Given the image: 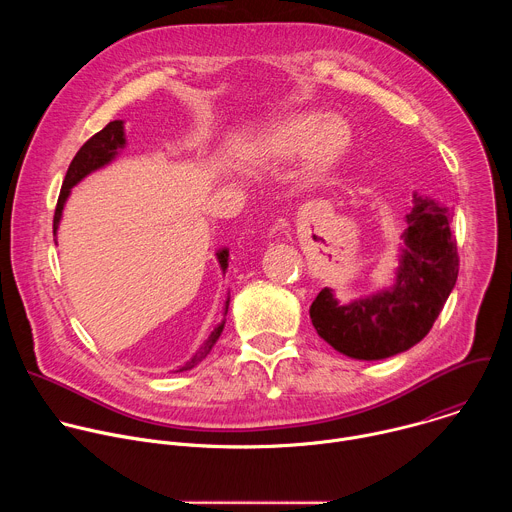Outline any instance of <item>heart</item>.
<instances>
[{"label": "heart", "mask_w": 512, "mask_h": 512, "mask_svg": "<svg viewBox=\"0 0 512 512\" xmlns=\"http://www.w3.org/2000/svg\"><path fill=\"white\" fill-rule=\"evenodd\" d=\"M350 145L352 129L340 115L298 111L273 121L255 141L251 156L281 164L302 154L304 170L310 176H324L340 164Z\"/></svg>", "instance_id": "b5f03b06"}]
</instances>
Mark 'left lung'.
Masks as SVG:
<instances>
[{
	"label": "left lung",
	"instance_id": "left-lung-1",
	"mask_svg": "<svg viewBox=\"0 0 512 512\" xmlns=\"http://www.w3.org/2000/svg\"><path fill=\"white\" fill-rule=\"evenodd\" d=\"M450 223L448 206L413 194L395 285L346 306L324 287L310 306L316 332L334 350L358 360L387 358L423 340L460 271Z\"/></svg>",
	"mask_w": 512,
	"mask_h": 512
}]
</instances>
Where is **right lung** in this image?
<instances>
[{
    "mask_svg": "<svg viewBox=\"0 0 512 512\" xmlns=\"http://www.w3.org/2000/svg\"><path fill=\"white\" fill-rule=\"evenodd\" d=\"M125 145V133H123V121H111L107 123L99 133H95L83 148L77 152V156L72 158L68 170H66V176H64V182H62V188H60V196H58V202H56V210H54V235H56V229H58V223H60V216H62V208H64V202L70 194V188L79 184L87 174L103 168L105 164H109L115 156H117V150H121ZM218 257V263H221V269L227 271L229 267V251L223 249L216 253ZM229 306V302H227ZM225 328V320L218 324L214 328V332L208 336V340L200 346V350L184 364V367H180L176 373H182V371H190L192 367H196V364L212 350V346L216 344L218 336H221Z\"/></svg>",
    "mask_w": 512,
    "mask_h": 512,
    "instance_id": "obj_1",
    "label": "right lung"
}]
</instances>
